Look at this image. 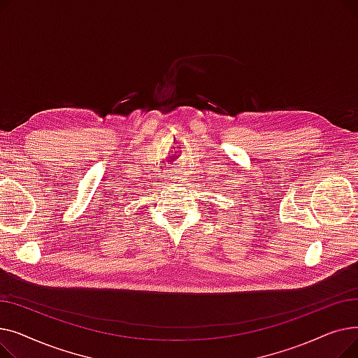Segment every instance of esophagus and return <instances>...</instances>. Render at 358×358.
I'll use <instances>...</instances> for the list:
<instances>
[{
  "mask_svg": "<svg viewBox=\"0 0 358 358\" xmlns=\"http://www.w3.org/2000/svg\"><path fill=\"white\" fill-rule=\"evenodd\" d=\"M173 173H174V171H173ZM173 178H174V177H173Z\"/></svg>",
  "mask_w": 358,
  "mask_h": 358,
  "instance_id": "34e87169",
  "label": "esophagus"
}]
</instances>
